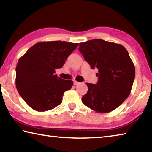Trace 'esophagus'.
Listing matches in <instances>:
<instances>
[{"mask_svg": "<svg viewBox=\"0 0 152 152\" xmlns=\"http://www.w3.org/2000/svg\"><path fill=\"white\" fill-rule=\"evenodd\" d=\"M80 84L79 82H77L76 80H74V85H78V84Z\"/></svg>", "mask_w": 152, "mask_h": 152, "instance_id": "1", "label": "esophagus"}]
</instances>
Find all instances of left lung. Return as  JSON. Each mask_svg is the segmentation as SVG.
I'll list each match as a JSON object with an SVG mask.
<instances>
[{"label":"left lung","mask_w":152,"mask_h":152,"mask_svg":"<svg viewBox=\"0 0 152 152\" xmlns=\"http://www.w3.org/2000/svg\"><path fill=\"white\" fill-rule=\"evenodd\" d=\"M78 50L91 68H97L96 84L86 82L84 105L107 113L117 109L129 96L135 76V66L122 45L95 39L80 43Z\"/></svg>","instance_id":"8db88e82"}]
</instances>
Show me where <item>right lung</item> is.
I'll return each instance as SVG.
<instances>
[{"label": "right lung", "mask_w": 152, "mask_h": 152, "mask_svg": "<svg viewBox=\"0 0 152 152\" xmlns=\"http://www.w3.org/2000/svg\"><path fill=\"white\" fill-rule=\"evenodd\" d=\"M78 43L61 41L35 43L18 61L15 84L25 102L33 110L43 112L53 109L62 102L64 92L73 81L55 74L66 59L78 47Z\"/></svg>", "instance_id": "obj_1"}]
</instances>
